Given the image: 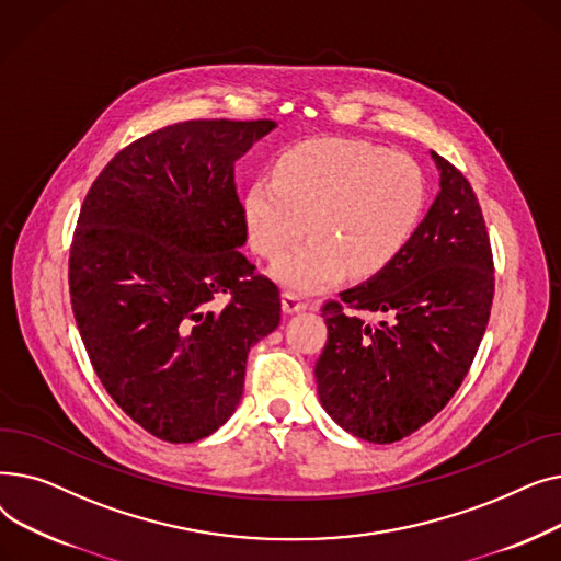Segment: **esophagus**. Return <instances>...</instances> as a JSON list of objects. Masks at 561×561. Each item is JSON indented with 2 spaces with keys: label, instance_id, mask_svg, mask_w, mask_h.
<instances>
[{
  "label": "esophagus",
  "instance_id": "esophagus-1",
  "mask_svg": "<svg viewBox=\"0 0 561 561\" xmlns=\"http://www.w3.org/2000/svg\"><path fill=\"white\" fill-rule=\"evenodd\" d=\"M282 309H284V313H298V311H305L307 305L296 296V293L284 290L282 293Z\"/></svg>",
  "mask_w": 561,
  "mask_h": 561
}]
</instances>
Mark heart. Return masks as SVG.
Instances as JSON below:
<instances>
[{"label": "heart", "instance_id": "heart-1", "mask_svg": "<svg viewBox=\"0 0 561 561\" xmlns=\"http://www.w3.org/2000/svg\"><path fill=\"white\" fill-rule=\"evenodd\" d=\"M425 209L419 163L364 140L313 138L273 163V182L256 180L243 199L252 248L277 259L305 231L311 239L273 265V277L316 293L345 273L375 277L404 250Z\"/></svg>", "mask_w": 561, "mask_h": 561}]
</instances>
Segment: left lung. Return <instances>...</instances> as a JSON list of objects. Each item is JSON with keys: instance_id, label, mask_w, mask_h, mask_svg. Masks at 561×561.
Listing matches in <instances>:
<instances>
[{"instance_id": "8db88e82", "label": "left lung", "mask_w": 561, "mask_h": 561, "mask_svg": "<svg viewBox=\"0 0 561 561\" xmlns=\"http://www.w3.org/2000/svg\"><path fill=\"white\" fill-rule=\"evenodd\" d=\"M432 159L440 191L404 250L322 307L328 343L313 368L320 404L368 444H393L448 404L491 313L493 256L480 202L453 163L436 152ZM370 312L386 320L370 327Z\"/></svg>"}]
</instances>
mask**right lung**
Segmentation results:
<instances>
[{
    "instance_id": "obj_1",
    "label": "right lung",
    "mask_w": 561,
    "mask_h": 561,
    "mask_svg": "<svg viewBox=\"0 0 561 561\" xmlns=\"http://www.w3.org/2000/svg\"><path fill=\"white\" fill-rule=\"evenodd\" d=\"M273 121H188L117 152L88 191L70 300L106 393L142 430L193 444L229 421L248 352L282 318L254 273L233 163ZM229 295L216 310L213 300Z\"/></svg>"
}]
</instances>
